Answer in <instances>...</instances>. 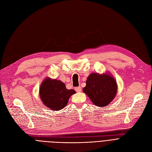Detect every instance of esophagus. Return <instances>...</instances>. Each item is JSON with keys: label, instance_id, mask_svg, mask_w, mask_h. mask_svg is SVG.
I'll return each instance as SVG.
<instances>
[{"label": "esophagus", "instance_id": "1", "mask_svg": "<svg viewBox=\"0 0 152 152\" xmlns=\"http://www.w3.org/2000/svg\"><path fill=\"white\" fill-rule=\"evenodd\" d=\"M75 91H76L77 92H80L81 91V87L80 86L76 87H75Z\"/></svg>", "mask_w": 152, "mask_h": 152}]
</instances>
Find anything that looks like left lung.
<instances>
[{
  "instance_id": "left-lung-1",
  "label": "left lung",
  "mask_w": 152,
  "mask_h": 152,
  "mask_svg": "<svg viewBox=\"0 0 152 152\" xmlns=\"http://www.w3.org/2000/svg\"><path fill=\"white\" fill-rule=\"evenodd\" d=\"M117 91L116 82L108 75L92 73L87 77L86 86L83 88L94 104L105 107L115 98Z\"/></svg>"
}]
</instances>
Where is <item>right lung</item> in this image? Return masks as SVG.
Listing matches in <instances>:
<instances>
[{
	"label": "right lung",
	"mask_w": 152,
	"mask_h": 152,
	"mask_svg": "<svg viewBox=\"0 0 152 152\" xmlns=\"http://www.w3.org/2000/svg\"><path fill=\"white\" fill-rule=\"evenodd\" d=\"M75 93L73 89H67L61 81L50 79H45L39 90L44 104L54 111L63 109L67 105L71 95Z\"/></svg>",
	"instance_id": "add662e5"
}]
</instances>
